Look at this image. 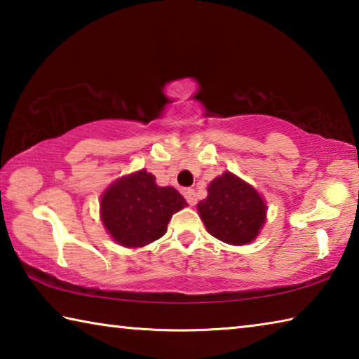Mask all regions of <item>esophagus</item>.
<instances>
[{
    "instance_id": "esophagus-1",
    "label": "esophagus",
    "mask_w": 359,
    "mask_h": 359,
    "mask_svg": "<svg viewBox=\"0 0 359 359\" xmlns=\"http://www.w3.org/2000/svg\"><path fill=\"white\" fill-rule=\"evenodd\" d=\"M184 196H185V199H187V203L190 204V205H194V204L198 203L196 193H194V190H191V188H188V190L184 191Z\"/></svg>"
}]
</instances>
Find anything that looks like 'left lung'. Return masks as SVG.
<instances>
[{"instance_id": "left-lung-1", "label": "left lung", "mask_w": 359, "mask_h": 359, "mask_svg": "<svg viewBox=\"0 0 359 359\" xmlns=\"http://www.w3.org/2000/svg\"><path fill=\"white\" fill-rule=\"evenodd\" d=\"M266 203L252 185L224 172L208 187V198L198 203V214L209 234L231 245H245L266 222Z\"/></svg>"}]
</instances>
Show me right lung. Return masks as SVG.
I'll use <instances>...</instances> for the list:
<instances>
[{"instance_id": "obj_1", "label": "right lung", "mask_w": 359, "mask_h": 359, "mask_svg": "<svg viewBox=\"0 0 359 359\" xmlns=\"http://www.w3.org/2000/svg\"><path fill=\"white\" fill-rule=\"evenodd\" d=\"M187 201L172 187H158L155 175L141 171L123 175L102 193L101 220L117 244L137 248L160 239L171 217Z\"/></svg>"}]
</instances>
